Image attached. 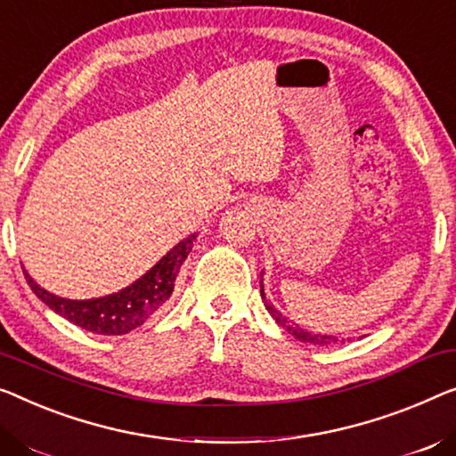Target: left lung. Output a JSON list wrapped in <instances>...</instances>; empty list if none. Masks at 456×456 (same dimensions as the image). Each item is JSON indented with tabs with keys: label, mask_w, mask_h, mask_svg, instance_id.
<instances>
[{
	"label": "left lung",
	"mask_w": 456,
	"mask_h": 456,
	"mask_svg": "<svg viewBox=\"0 0 456 456\" xmlns=\"http://www.w3.org/2000/svg\"><path fill=\"white\" fill-rule=\"evenodd\" d=\"M260 293H262V298H264V305H266V309L270 311V315L276 319V323H278V325H282V328L287 330L290 336H295V338L298 339V342H307V344H314V346H334V344H344V342H346L344 338L339 339L338 336L311 334V331L298 328L297 323L289 322V319L284 317V315L281 314V311H276V309H274V305H270V303L266 301V295H264V284H262V276H260ZM348 342H350V338H348Z\"/></svg>",
	"instance_id": "obj_1"
}]
</instances>
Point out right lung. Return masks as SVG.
<instances>
[{
	"mask_svg": "<svg viewBox=\"0 0 456 456\" xmlns=\"http://www.w3.org/2000/svg\"><path fill=\"white\" fill-rule=\"evenodd\" d=\"M194 240L196 233L188 235L178 246L169 249L151 270L145 272L139 281H134L131 287L100 298L73 301V298L57 297L38 287L26 270L24 276L32 293L54 314L65 317L67 322L79 325L81 330L92 331V334L125 336L163 309V305L174 293L175 276H178L180 266L192 249Z\"/></svg>",
	"mask_w": 456,
	"mask_h": 456,
	"instance_id": "1",
	"label": "right lung"
}]
</instances>
